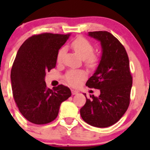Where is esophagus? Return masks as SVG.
I'll return each mask as SVG.
<instances>
[{
    "instance_id": "esophagus-1",
    "label": "esophagus",
    "mask_w": 150,
    "mask_h": 150,
    "mask_svg": "<svg viewBox=\"0 0 150 150\" xmlns=\"http://www.w3.org/2000/svg\"><path fill=\"white\" fill-rule=\"evenodd\" d=\"M78 93V91L76 90H74V89H72V95H76Z\"/></svg>"
}]
</instances>
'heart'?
<instances>
[{"label":"heart","instance_id":"obj_1","mask_svg":"<svg viewBox=\"0 0 150 150\" xmlns=\"http://www.w3.org/2000/svg\"><path fill=\"white\" fill-rule=\"evenodd\" d=\"M71 46L74 51L86 61V64L90 67H94L98 63L97 56L93 54L94 51V47L92 43L87 39L80 37L75 39L71 44ZM65 48H62L59 51L57 54V61L61 62L62 56L64 54ZM85 73L83 71L79 70H70L66 73L65 80L67 82L72 86H76L79 83L83 78H84Z\"/></svg>","mask_w":150,"mask_h":150}]
</instances>
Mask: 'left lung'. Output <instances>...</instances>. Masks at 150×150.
Here are the masks:
<instances>
[{
    "label": "left lung",
    "mask_w": 150,
    "mask_h": 150,
    "mask_svg": "<svg viewBox=\"0 0 150 150\" xmlns=\"http://www.w3.org/2000/svg\"><path fill=\"white\" fill-rule=\"evenodd\" d=\"M88 36L100 42L102 57L86 85L99 89L100 95L86 98L80 112L83 120L89 125L106 128L118 121L129 106L132 87L129 59L124 46L110 33L89 32Z\"/></svg>",
    "instance_id": "left-lung-1"
}]
</instances>
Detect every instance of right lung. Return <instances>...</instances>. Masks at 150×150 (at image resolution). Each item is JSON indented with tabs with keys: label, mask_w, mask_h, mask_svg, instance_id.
Instances as JSON below:
<instances>
[{
	"label": "right lung",
	"mask_w": 150,
	"mask_h": 150,
	"mask_svg": "<svg viewBox=\"0 0 150 150\" xmlns=\"http://www.w3.org/2000/svg\"><path fill=\"white\" fill-rule=\"evenodd\" d=\"M69 35H35L18 50L11 71L12 91L19 112L33 123L43 125L55 120L62 102L72 94L64 85L50 89L45 82L46 72L56 67L59 50Z\"/></svg>",
	"instance_id": "right-lung-1"
}]
</instances>
